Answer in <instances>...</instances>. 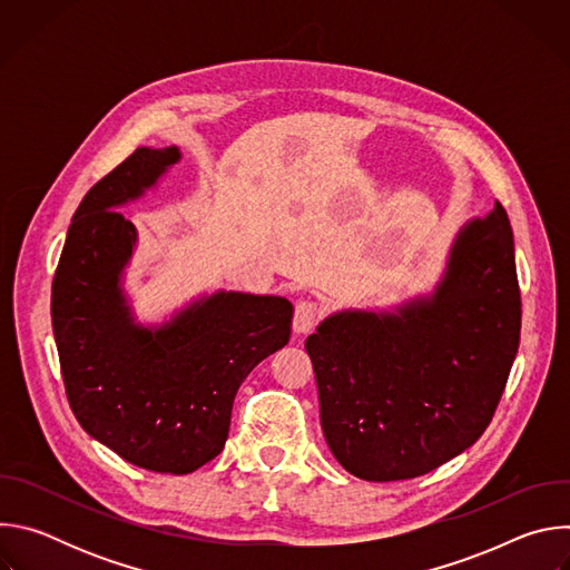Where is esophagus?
Segmentation results:
<instances>
[{"mask_svg": "<svg viewBox=\"0 0 570 570\" xmlns=\"http://www.w3.org/2000/svg\"><path fill=\"white\" fill-rule=\"evenodd\" d=\"M317 320H320V306L311 299H299L293 315V332L304 336L315 327Z\"/></svg>", "mask_w": 570, "mask_h": 570, "instance_id": "34e87169", "label": "esophagus"}]
</instances>
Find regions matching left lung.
Returning a JSON list of instances; mask_svg holds the SVG:
<instances>
[{
    "mask_svg": "<svg viewBox=\"0 0 570 570\" xmlns=\"http://www.w3.org/2000/svg\"><path fill=\"white\" fill-rule=\"evenodd\" d=\"M521 332L514 236L497 203L455 234L429 293L343 308L306 338L334 458L370 482L424 475L484 433Z\"/></svg>",
    "mask_w": 570,
    "mask_h": 570,
    "instance_id": "left-lung-1",
    "label": "left lung"
}]
</instances>
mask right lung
I'll use <instances>...</instances> for the list:
<instances>
[{"label":"right lung","mask_w":570,"mask_h":570,"mask_svg":"<svg viewBox=\"0 0 570 570\" xmlns=\"http://www.w3.org/2000/svg\"><path fill=\"white\" fill-rule=\"evenodd\" d=\"M178 146H141L80 200L51 286L67 399L90 438L135 466L191 473L227 440L238 385L291 338L282 295L218 288L141 322L126 288L137 227L119 212L157 189Z\"/></svg>","instance_id":"obj_1"}]
</instances>
